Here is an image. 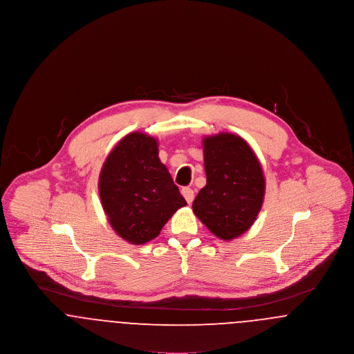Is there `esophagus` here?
<instances>
[{
	"label": "esophagus",
	"instance_id": "esophagus-1",
	"mask_svg": "<svg viewBox=\"0 0 354 354\" xmlns=\"http://www.w3.org/2000/svg\"><path fill=\"white\" fill-rule=\"evenodd\" d=\"M182 195L185 196V202H194V196H195V194H194V191H192L189 187H185V188H182Z\"/></svg>",
	"mask_w": 354,
	"mask_h": 354
}]
</instances>
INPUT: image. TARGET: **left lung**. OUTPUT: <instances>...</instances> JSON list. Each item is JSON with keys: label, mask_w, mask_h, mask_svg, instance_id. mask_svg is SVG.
<instances>
[{"label": "left lung", "mask_w": 354, "mask_h": 354, "mask_svg": "<svg viewBox=\"0 0 354 354\" xmlns=\"http://www.w3.org/2000/svg\"><path fill=\"white\" fill-rule=\"evenodd\" d=\"M207 185L192 203L196 218L223 240L248 231L259 215L266 179L250 145L240 136L220 133L203 139Z\"/></svg>", "instance_id": "left-lung-1"}]
</instances>
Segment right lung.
<instances>
[{"label": "right lung", "mask_w": 354, "mask_h": 354, "mask_svg": "<svg viewBox=\"0 0 354 354\" xmlns=\"http://www.w3.org/2000/svg\"><path fill=\"white\" fill-rule=\"evenodd\" d=\"M158 153L155 138L131 133L109 153L100 174V198L110 225L136 245L155 239L187 204Z\"/></svg>", "instance_id": "add662e5"}]
</instances>
